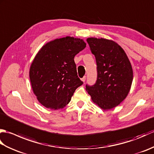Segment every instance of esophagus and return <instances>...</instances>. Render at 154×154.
Listing matches in <instances>:
<instances>
[{
    "label": "esophagus",
    "instance_id": "34e87169",
    "mask_svg": "<svg viewBox=\"0 0 154 154\" xmlns=\"http://www.w3.org/2000/svg\"><path fill=\"white\" fill-rule=\"evenodd\" d=\"M85 80H86V77L85 76L83 77L82 79H81V81H82L83 82H84V83H85Z\"/></svg>",
    "mask_w": 154,
    "mask_h": 154
}]
</instances>
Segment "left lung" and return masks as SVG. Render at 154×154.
I'll return each instance as SVG.
<instances>
[{
  "instance_id": "obj_1",
  "label": "left lung",
  "mask_w": 154,
  "mask_h": 154,
  "mask_svg": "<svg viewBox=\"0 0 154 154\" xmlns=\"http://www.w3.org/2000/svg\"><path fill=\"white\" fill-rule=\"evenodd\" d=\"M87 42L96 59L97 79L93 85H86V90L101 109H113L129 93L133 80L131 63L115 42L95 38H87Z\"/></svg>"
}]
</instances>
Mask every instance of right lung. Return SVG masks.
<instances>
[{"label": "right lung", "mask_w": 154, "mask_h": 154, "mask_svg": "<svg viewBox=\"0 0 154 154\" xmlns=\"http://www.w3.org/2000/svg\"><path fill=\"white\" fill-rule=\"evenodd\" d=\"M85 47L83 40L67 36L48 42L38 51L29 75L42 105L57 110L70 102L75 91L83 83L78 77L74 57Z\"/></svg>", "instance_id": "1"}]
</instances>
